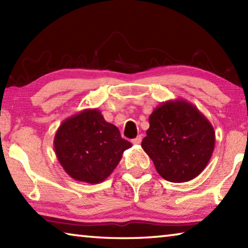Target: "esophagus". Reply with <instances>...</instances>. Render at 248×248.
<instances>
[{
	"instance_id": "1",
	"label": "esophagus",
	"mask_w": 248,
	"mask_h": 248,
	"mask_svg": "<svg viewBox=\"0 0 248 248\" xmlns=\"http://www.w3.org/2000/svg\"><path fill=\"white\" fill-rule=\"evenodd\" d=\"M141 141H142V137L141 136H138L137 138H134V139L131 140V142H132L133 144H140Z\"/></svg>"
}]
</instances>
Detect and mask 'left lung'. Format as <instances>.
Segmentation results:
<instances>
[{"label": "left lung", "instance_id": "1", "mask_svg": "<svg viewBox=\"0 0 248 248\" xmlns=\"http://www.w3.org/2000/svg\"><path fill=\"white\" fill-rule=\"evenodd\" d=\"M149 123L141 145L163 178L189 182L205 169L215 150L216 132L195 105L169 100L154 109Z\"/></svg>", "mask_w": 248, "mask_h": 248}]
</instances>
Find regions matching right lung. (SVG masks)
I'll use <instances>...</instances> for the list:
<instances>
[{
	"instance_id": "right-lung-1",
	"label": "right lung",
	"mask_w": 248,
	"mask_h": 248,
	"mask_svg": "<svg viewBox=\"0 0 248 248\" xmlns=\"http://www.w3.org/2000/svg\"><path fill=\"white\" fill-rule=\"evenodd\" d=\"M131 146L97 108L84 109L65 119L53 140L56 155L66 174L89 184L104 182Z\"/></svg>"
}]
</instances>
